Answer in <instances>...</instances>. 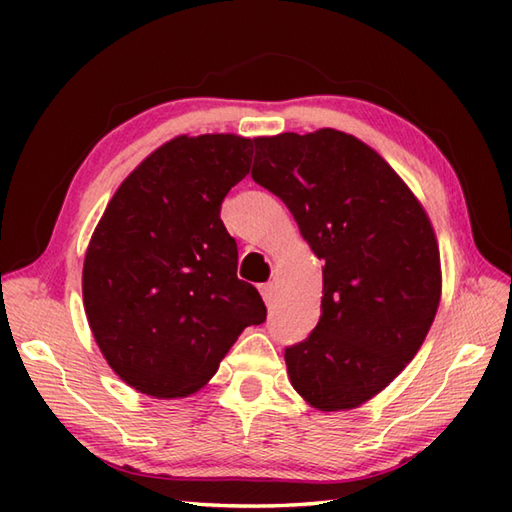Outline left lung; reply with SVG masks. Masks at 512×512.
Returning <instances> with one entry per match:
<instances>
[{
	"label": "left lung",
	"instance_id": "left-lung-1",
	"mask_svg": "<svg viewBox=\"0 0 512 512\" xmlns=\"http://www.w3.org/2000/svg\"><path fill=\"white\" fill-rule=\"evenodd\" d=\"M255 147L231 134L171 140L121 184L92 235L85 314L110 367L147 396L198 391L244 328L266 321L220 220Z\"/></svg>",
	"mask_w": 512,
	"mask_h": 512
}]
</instances>
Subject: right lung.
<instances>
[{"label":"right lung","instance_id":"1","mask_svg":"<svg viewBox=\"0 0 512 512\" xmlns=\"http://www.w3.org/2000/svg\"><path fill=\"white\" fill-rule=\"evenodd\" d=\"M250 176L323 262L321 319L286 347L292 387L321 411L361 405L411 363L436 317L429 217L383 158L334 129L268 140Z\"/></svg>","mask_w":512,"mask_h":512}]
</instances>
